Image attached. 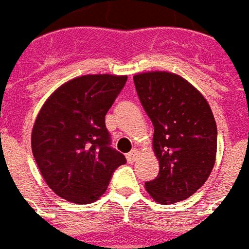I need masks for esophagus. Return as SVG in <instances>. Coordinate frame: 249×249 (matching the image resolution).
Segmentation results:
<instances>
[{
    "label": "esophagus",
    "instance_id": "1",
    "mask_svg": "<svg viewBox=\"0 0 249 249\" xmlns=\"http://www.w3.org/2000/svg\"><path fill=\"white\" fill-rule=\"evenodd\" d=\"M138 156H139V150L133 149L130 153H128L127 156H126V158H127L128 162H134L137 158H138Z\"/></svg>",
    "mask_w": 249,
    "mask_h": 249
}]
</instances>
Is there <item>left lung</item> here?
Here are the masks:
<instances>
[{"label": "left lung", "instance_id": "1", "mask_svg": "<svg viewBox=\"0 0 249 249\" xmlns=\"http://www.w3.org/2000/svg\"><path fill=\"white\" fill-rule=\"evenodd\" d=\"M139 100L153 122V150L160 162L146 190L158 204L195 195L211 176L217 151V126L202 93L166 71L134 75Z\"/></svg>", "mask_w": 249, "mask_h": 249}]
</instances>
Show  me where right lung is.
<instances>
[{"label":"right lung","instance_id":"right-lung-1","mask_svg":"<svg viewBox=\"0 0 249 249\" xmlns=\"http://www.w3.org/2000/svg\"><path fill=\"white\" fill-rule=\"evenodd\" d=\"M126 75H84L61 84L38 111L32 130V153L45 182L75 204H89L107 190L123 154L110 147L107 111Z\"/></svg>","mask_w":249,"mask_h":249}]
</instances>
